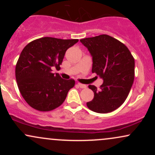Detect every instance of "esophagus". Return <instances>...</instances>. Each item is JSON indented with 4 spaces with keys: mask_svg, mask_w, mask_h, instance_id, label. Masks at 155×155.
Returning <instances> with one entry per match:
<instances>
[{
    "mask_svg": "<svg viewBox=\"0 0 155 155\" xmlns=\"http://www.w3.org/2000/svg\"><path fill=\"white\" fill-rule=\"evenodd\" d=\"M77 85L80 88H82V89H84L87 87V86L85 84H81V83H77Z\"/></svg>",
    "mask_w": 155,
    "mask_h": 155,
    "instance_id": "obj_1",
    "label": "esophagus"
}]
</instances>
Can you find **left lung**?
<instances>
[{
	"label": "left lung",
	"instance_id": "8db88e82",
	"mask_svg": "<svg viewBox=\"0 0 155 155\" xmlns=\"http://www.w3.org/2000/svg\"><path fill=\"white\" fill-rule=\"evenodd\" d=\"M80 41L92 58V72L104 80L99 91L94 85H89L94 98L87 106L97 113L114 111L126 100L133 85L134 58L124 44L110 35L103 34Z\"/></svg>",
	"mask_w": 155,
	"mask_h": 155
}]
</instances>
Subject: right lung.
<instances>
[{
  "instance_id": "right-lung-1",
  "label": "right lung",
  "mask_w": 155,
  "mask_h": 155,
  "mask_svg": "<svg viewBox=\"0 0 155 155\" xmlns=\"http://www.w3.org/2000/svg\"><path fill=\"white\" fill-rule=\"evenodd\" d=\"M78 39L44 37L30 42L23 49L16 65L15 76L21 95L32 108L49 111L66 98L74 79H63L52 69H60L64 55Z\"/></svg>"
}]
</instances>
